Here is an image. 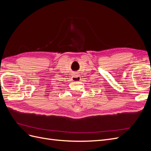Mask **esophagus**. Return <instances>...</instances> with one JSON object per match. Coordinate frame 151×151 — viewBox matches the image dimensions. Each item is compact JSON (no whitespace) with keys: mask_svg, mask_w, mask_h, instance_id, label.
Wrapping results in <instances>:
<instances>
[{"mask_svg":"<svg viewBox=\"0 0 151 151\" xmlns=\"http://www.w3.org/2000/svg\"><path fill=\"white\" fill-rule=\"evenodd\" d=\"M72 80L74 81H79L81 80V77L78 75H74L72 77Z\"/></svg>","mask_w":151,"mask_h":151,"instance_id":"34e87169","label":"esophagus"}]
</instances>
